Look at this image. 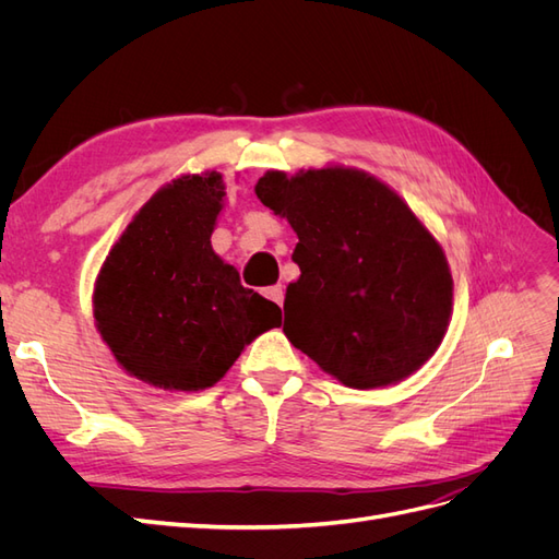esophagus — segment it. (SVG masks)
Wrapping results in <instances>:
<instances>
[{"label": "esophagus", "mask_w": 559, "mask_h": 559, "mask_svg": "<svg viewBox=\"0 0 559 559\" xmlns=\"http://www.w3.org/2000/svg\"><path fill=\"white\" fill-rule=\"evenodd\" d=\"M265 298H270L273 302H277V306H282V300H284L282 286H267V289H265Z\"/></svg>", "instance_id": "1"}]
</instances>
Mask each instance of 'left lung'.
I'll list each match as a JSON object with an SVG mask.
<instances>
[{
  "label": "left lung",
  "mask_w": 559,
  "mask_h": 559,
  "mask_svg": "<svg viewBox=\"0 0 559 559\" xmlns=\"http://www.w3.org/2000/svg\"><path fill=\"white\" fill-rule=\"evenodd\" d=\"M253 191L298 235L300 277L284 296L296 349L352 389L396 384L433 357L452 317L450 265L392 186L326 165L267 170Z\"/></svg>",
  "instance_id": "left-lung-1"
}]
</instances>
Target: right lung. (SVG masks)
Wrapping results in <instances>:
<instances>
[{
    "label": "right lung",
    "instance_id": "1",
    "mask_svg": "<svg viewBox=\"0 0 559 559\" xmlns=\"http://www.w3.org/2000/svg\"><path fill=\"white\" fill-rule=\"evenodd\" d=\"M224 195L214 170L160 186L95 277V329L116 364L165 392L216 384L251 341L282 324L275 302L242 286L212 249Z\"/></svg>",
    "mask_w": 559,
    "mask_h": 559
}]
</instances>
